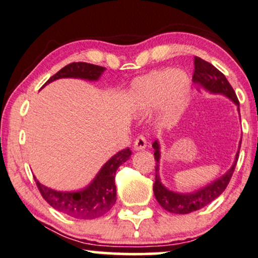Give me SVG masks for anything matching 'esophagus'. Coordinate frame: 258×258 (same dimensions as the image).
Listing matches in <instances>:
<instances>
[{
  "instance_id": "34e87169",
  "label": "esophagus",
  "mask_w": 258,
  "mask_h": 258,
  "mask_svg": "<svg viewBox=\"0 0 258 258\" xmlns=\"http://www.w3.org/2000/svg\"><path fill=\"white\" fill-rule=\"evenodd\" d=\"M133 146H134V150H136V151L145 150V148H146V146H147V141L143 136H140V137L137 138L136 141H134Z\"/></svg>"
}]
</instances>
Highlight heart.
I'll list each match as a JSON object with an SVG mask.
<instances>
[{
    "label": "heart",
    "instance_id": "heart-1",
    "mask_svg": "<svg viewBox=\"0 0 258 258\" xmlns=\"http://www.w3.org/2000/svg\"><path fill=\"white\" fill-rule=\"evenodd\" d=\"M189 92V81L183 72L173 69L152 71L137 78L132 84V96L137 107L148 111L164 101L165 115L173 118Z\"/></svg>",
    "mask_w": 258,
    "mask_h": 258
}]
</instances>
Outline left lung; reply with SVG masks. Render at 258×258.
Returning <instances> with one entry per match:
<instances>
[{"label":"left lung","instance_id":"8db88e82","mask_svg":"<svg viewBox=\"0 0 258 258\" xmlns=\"http://www.w3.org/2000/svg\"><path fill=\"white\" fill-rule=\"evenodd\" d=\"M194 75L193 82L194 84L201 86L210 93L223 94L227 98L233 101L237 106L239 111V103L235 93L234 89L231 88L229 82L227 81L226 76L222 72L217 70V69L208 61L203 60L200 57L194 58ZM242 141V140H241ZM241 141L238 145V151L235 155V160L233 166L227 173H224L222 176L219 179L214 180L213 182L207 184V186L200 188V189L191 191V193H176V191L169 190L166 188L161 182L160 175H159V168H160V144L158 140H155L153 145L154 148V159H155V182L153 186V191L155 199L159 202L162 208L166 209L167 212L173 214H189L195 210H199L209 205L210 202L215 200L223 193L226 189L228 183L233 176L234 169L236 167L238 160L239 148H241Z\"/></svg>","mask_w":258,"mask_h":258}]
</instances>
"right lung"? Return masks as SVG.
Instances as JSON below:
<instances>
[{
    "mask_svg": "<svg viewBox=\"0 0 258 258\" xmlns=\"http://www.w3.org/2000/svg\"><path fill=\"white\" fill-rule=\"evenodd\" d=\"M106 69L90 63H71L60 69L43 85L50 84L60 78H81L86 81H98ZM132 155L130 148L114 154L101 167L89 186L75 191H59L44 186L35 177L39 193L52 208L58 212L79 220H93L110 210L117 200L115 172Z\"/></svg>",
    "mask_w": 258,
    "mask_h": 258,
    "instance_id": "obj_1",
    "label": "right lung"
}]
</instances>
